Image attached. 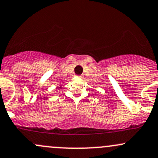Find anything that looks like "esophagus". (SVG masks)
<instances>
[{
	"instance_id": "1",
	"label": "esophagus",
	"mask_w": 158,
	"mask_h": 158,
	"mask_svg": "<svg viewBox=\"0 0 158 158\" xmlns=\"http://www.w3.org/2000/svg\"><path fill=\"white\" fill-rule=\"evenodd\" d=\"M78 78H82V76H77Z\"/></svg>"
}]
</instances>
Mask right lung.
I'll return each mask as SVG.
<instances>
[{"label":"right lung","mask_w":158,"mask_h":158,"mask_svg":"<svg viewBox=\"0 0 158 158\" xmlns=\"http://www.w3.org/2000/svg\"><path fill=\"white\" fill-rule=\"evenodd\" d=\"M61 88H62V85H60V86L58 87V89H61Z\"/></svg>","instance_id":"add662e5"}]
</instances>
